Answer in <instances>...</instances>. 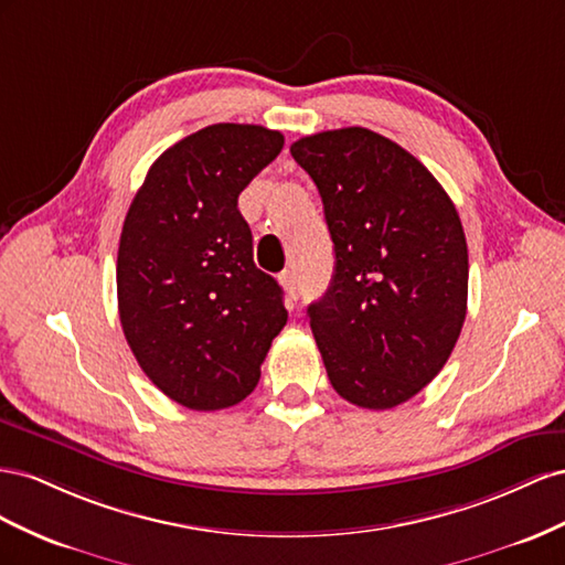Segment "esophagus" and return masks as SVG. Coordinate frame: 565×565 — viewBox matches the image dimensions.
Returning a JSON list of instances; mask_svg holds the SVG:
<instances>
[{"mask_svg":"<svg viewBox=\"0 0 565 565\" xmlns=\"http://www.w3.org/2000/svg\"><path fill=\"white\" fill-rule=\"evenodd\" d=\"M279 279H281V286L286 288V294L296 300L300 296V279H298L296 269H284Z\"/></svg>","mask_w":565,"mask_h":565,"instance_id":"esophagus-1","label":"esophagus"}]
</instances>
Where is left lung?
Returning a JSON list of instances; mask_svg holds the SVG:
<instances>
[{
    "instance_id": "obj_1",
    "label": "left lung",
    "mask_w": 565,
    "mask_h": 565,
    "mask_svg": "<svg viewBox=\"0 0 565 565\" xmlns=\"http://www.w3.org/2000/svg\"><path fill=\"white\" fill-rule=\"evenodd\" d=\"M324 203L335 267L308 308L333 391L391 409L428 385L466 319L469 250L457 207L428 168L366 127L291 143Z\"/></svg>"
}]
</instances>
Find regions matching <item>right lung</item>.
<instances>
[{
  "label": "right lung",
  "mask_w": 565,
  "mask_h": 565,
  "mask_svg": "<svg viewBox=\"0 0 565 565\" xmlns=\"http://www.w3.org/2000/svg\"><path fill=\"white\" fill-rule=\"evenodd\" d=\"M281 149L284 135L260 125H207L160 153L127 211L120 324L143 374L182 407L215 412L250 395L288 319L238 213V193Z\"/></svg>",
  "instance_id": "add662e5"
}]
</instances>
